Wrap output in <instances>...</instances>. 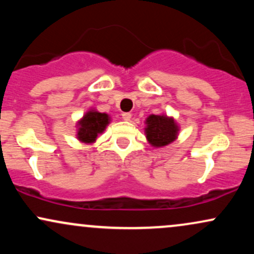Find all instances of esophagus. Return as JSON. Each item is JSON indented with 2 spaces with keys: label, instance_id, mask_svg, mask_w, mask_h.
<instances>
[{
  "label": "esophagus",
  "instance_id": "esophagus-1",
  "mask_svg": "<svg viewBox=\"0 0 254 254\" xmlns=\"http://www.w3.org/2000/svg\"><path fill=\"white\" fill-rule=\"evenodd\" d=\"M122 118H123L124 121H130L131 113L130 112H123V113H122Z\"/></svg>",
  "mask_w": 254,
  "mask_h": 254
}]
</instances>
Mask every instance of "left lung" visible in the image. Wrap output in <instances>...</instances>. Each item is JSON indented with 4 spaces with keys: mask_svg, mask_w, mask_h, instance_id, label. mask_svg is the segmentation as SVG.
Returning a JSON list of instances; mask_svg holds the SVG:
<instances>
[{
    "mask_svg": "<svg viewBox=\"0 0 254 254\" xmlns=\"http://www.w3.org/2000/svg\"><path fill=\"white\" fill-rule=\"evenodd\" d=\"M147 139L154 147H164L177 138L178 127L173 118L151 115L145 121Z\"/></svg>",
    "mask_w": 254,
    "mask_h": 254,
    "instance_id": "1",
    "label": "left lung"
}]
</instances>
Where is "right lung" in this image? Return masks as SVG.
Returning <instances> with one entry per match:
<instances>
[{
	"mask_svg": "<svg viewBox=\"0 0 254 254\" xmlns=\"http://www.w3.org/2000/svg\"><path fill=\"white\" fill-rule=\"evenodd\" d=\"M109 116L98 111H89L78 122L77 138L84 143H93L109 124Z\"/></svg>",
	"mask_w": 254,
	"mask_h": 254,
	"instance_id": "obj_1",
	"label": "right lung"
}]
</instances>
